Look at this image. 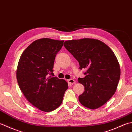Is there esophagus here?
<instances>
[{
    "mask_svg": "<svg viewBox=\"0 0 132 132\" xmlns=\"http://www.w3.org/2000/svg\"><path fill=\"white\" fill-rule=\"evenodd\" d=\"M68 82L70 84H73L75 83V81L74 79H70L68 80Z\"/></svg>",
    "mask_w": 132,
    "mask_h": 132,
    "instance_id": "1",
    "label": "esophagus"
}]
</instances>
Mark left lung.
<instances>
[{
    "label": "left lung",
    "instance_id": "left-lung-1",
    "mask_svg": "<svg viewBox=\"0 0 132 132\" xmlns=\"http://www.w3.org/2000/svg\"><path fill=\"white\" fill-rule=\"evenodd\" d=\"M63 45L78 61L79 69H86V76L78 79L85 87L80 103L90 109L101 107L114 95L120 81V64L114 53L95 39L66 40Z\"/></svg>",
    "mask_w": 132,
    "mask_h": 132
}]
</instances>
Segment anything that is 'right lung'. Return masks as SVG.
<instances>
[{
  "label": "right lung",
  "mask_w": 132,
  "mask_h": 132,
  "mask_svg": "<svg viewBox=\"0 0 132 132\" xmlns=\"http://www.w3.org/2000/svg\"><path fill=\"white\" fill-rule=\"evenodd\" d=\"M64 40L42 38L31 43L20 56L16 70L18 85L28 101L43 112L56 109L62 102L68 84L54 76V60Z\"/></svg>",
  "instance_id": "right-lung-1"
}]
</instances>
